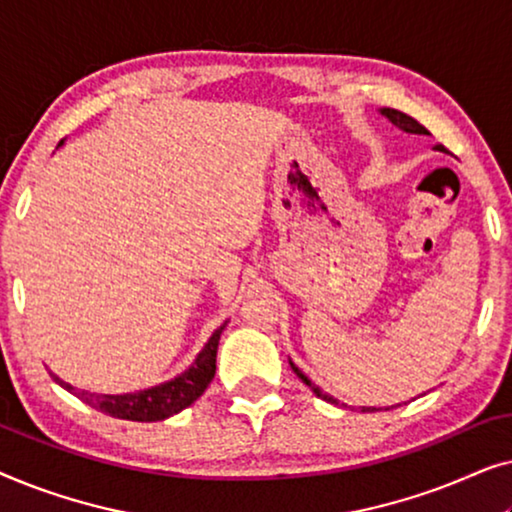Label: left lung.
<instances>
[{
    "instance_id": "left-lung-1",
    "label": "left lung",
    "mask_w": 512,
    "mask_h": 512,
    "mask_svg": "<svg viewBox=\"0 0 512 512\" xmlns=\"http://www.w3.org/2000/svg\"><path fill=\"white\" fill-rule=\"evenodd\" d=\"M382 114L387 116L391 123L398 125V128L405 130V132H412V135H429V130H426L424 125H419V123L415 121V118L408 116V114H403V111H398V109H389V107H387V109H382ZM291 368H293V373H296V375L300 377V380H303V382L307 384V387H310V389L314 391V394H317L319 398H324V401H331V403H335L331 396L324 394V391H321L319 387H314V384H312L310 380H307V377L303 375V370H298L296 366H293V363H291ZM363 410H366V412H375V410H380V408H363Z\"/></svg>"
}]
</instances>
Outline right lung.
<instances>
[{
	"mask_svg": "<svg viewBox=\"0 0 512 512\" xmlns=\"http://www.w3.org/2000/svg\"><path fill=\"white\" fill-rule=\"evenodd\" d=\"M226 324L216 328L212 338L205 345V349L198 354V359L186 373H181L174 380L158 384V387L137 391V394H123V396H109V394H90V391H81L72 387V384L62 382L58 375L53 380L65 387L69 394L81 398L90 408L104 412V415L116 419H130V422H163V419L177 415L188 405L198 401L205 394L209 382L214 380L216 373V349H219V340Z\"/></svg>",
	"mask_w": 512,
	"mask_h": 512,
	"instance_id": "right-lung-1",
	"label": "right lung"
}]
</instances>
